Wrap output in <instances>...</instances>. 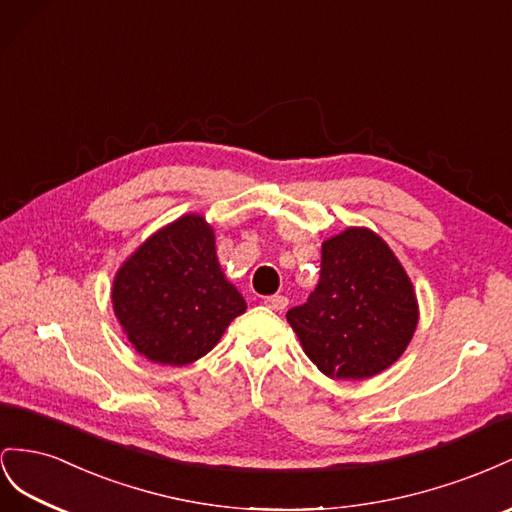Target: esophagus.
<instances>
[{
	"label": "esophagus",
	"instance_id": "obj_1",
	"mask_svg": "<svg viewBox=\"0 0 512 512\" xmlns=\"http://www.w3.org/2000/svg\"><path fill=\"white\" fill-rule=\"evenodd\" d=\"M264 304L268 306V309H272V311H285L289 300H287L285 296H268V298L264 300Z\"/></svg>",
	"mask_w": 512,
	"mask_h": 512
}]
</instances>
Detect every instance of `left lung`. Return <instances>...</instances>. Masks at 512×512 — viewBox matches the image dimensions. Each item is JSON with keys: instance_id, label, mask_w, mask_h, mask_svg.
Returning <instances> with one entry per match:
<instances>
[{"instance_id": "1", "label": "left lung", "mask_w": 512, "mask_h": 512, "mask_svg": "<svg viewBox=\"0 0 512 512\" xmlns=\"http://www.w3.org/2000/svg\"><path fill=\"white\" fill-rule=\"evenodd\" d=\"M418 315L412 279L386 240L347 227L321 244L319 283L287 321L321 373L369 379L403 356Z\"/></svg>"}]
</instances>
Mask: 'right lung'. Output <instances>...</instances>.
I'll list each match as a JSON object with an SVG mask.
<instances>
[{
    "label": "right lung",
    "instance_id": "add662e5",
    "mask_svg": "<svg viewBox=\"0 0 512 512\" xmlns=\"http://www.w3.org/2000/svg\"><path fill=\"white\" fill-rule=\"evenodd\" d=\"M111 302L135 352L171 367L206 356L246 311L201 214L175 218L139 244L113 276Z\"/></svg>",
    "mask_w": 512,
    "mask_h": 512
}]
</instances>
